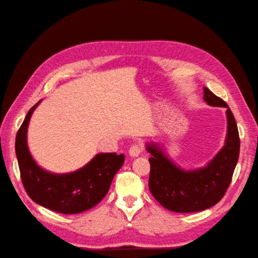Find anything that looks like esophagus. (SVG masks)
Here are the masks:
<instances>
[{
	"label": "esophagus",
	"mask_w": 258,
	"mask_h": 258,
	"mask_svg": "<svg viewBox=\"0 0 258 258\" xmlns=\"http://www.w3.org/2000/svg\"><path fill=\"white\" fill-rule=\"evenodd\" d=\"M143 150H144L143 144L138 143V144H134V145L131 146L128 153L132 157H136V156H139L142 152H143Z\"/></svg>",
	"instance_id": "1"
}]
</instances>
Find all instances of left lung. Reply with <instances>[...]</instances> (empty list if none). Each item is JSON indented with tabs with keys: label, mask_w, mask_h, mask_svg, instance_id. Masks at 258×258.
I'll return each instance as SVG.
<instances>
[{
	"label": "left lung",
	"mask_w": 258,
	"mask_h": 258,
	"mask_svg": "<svg viewBox=\"0 0 258 258\" xmlns=\"http://www.w3.org/2000/svg\"><path fill=\"white\" fill-rule=\"evenodd\" d=\"M204 101L211 106L226 107L225 144L206 166L185 171L169 160L157 144H146L151 153L149 187L152 195L166 210L176 213L204 211L217 204L225 195L239 156L236 120L227 104L204 87Z\"/></svg>",
	"instance_id": "left-lung-1"
}]
</instances>
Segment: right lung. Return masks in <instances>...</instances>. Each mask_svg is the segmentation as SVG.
<instances>
[{
    "label": "right lung",
    "mask_w": 258,
    "mask_h": 258,
    "mask_svg": "<svg viewBox=\"0 0 258 258\" xmlns=\"http://www.w3.org/2000/svg\"><path fill=\"white\" fill-rule=\"evenodd\" d=\"M40 103L26 114L16 134L15 153L22 183L27 195L47 210L62 214L85 212L107 194L115 174L123 165L124 154L100 153L72 173L54 174L43 169L33 160L26 140L31 116Z\"/></svg>",
    "instance_id": "1"
}]
</instances>
